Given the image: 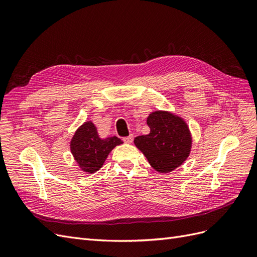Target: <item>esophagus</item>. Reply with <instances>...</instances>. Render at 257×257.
<instances>
[{
    "instance_id": "obj_1",
    "label": "esophagus",
    "mask_w": 257,
    "mask_h": 257,
    "mask_svg": "<svg viewBox=\"0 0 257 257\" xmlns=\"http://www.w3.org/2000/svg\"><path fill=\"white\" fill-rule=\"evenodd\" d=\"M133 139H134L133 136H128V137L123 138V142L125 144H132V143H133Z\"/></svg>"
}]
</instances>
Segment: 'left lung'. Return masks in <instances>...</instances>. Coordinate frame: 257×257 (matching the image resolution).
<instances>
[{
    "instance_id": "8db88e82",
    "label": "left lung",
    "mask_w": 257,
    "mask_h": 257,
    "mask_svg": "<svg viewBox=\"0 0 257 257\" xmlns=\"http://www.w3.org/2000/svg\"><path fill=\"white\" fill-rule=\"evenodd\" d=\"M147 124L150 133L136 137L135 146L153 169L172 173L190 157L193 139L188 123L172 111L155 110L148 115Z\"/></svg>"
}]
</instances>
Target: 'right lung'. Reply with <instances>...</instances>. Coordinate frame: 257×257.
<instances>
[{
	"mask_svg": "<svg viewBox=\"0 0 257 257\" xmlns=\"http://www.w3.org/2000/svg\"><path fill=\"white\" fill-rule=\"evenodd\" d=\"M123 142L116 136L100 138L95 124L85 121L76 130L69 149L78 167L85 174H94L103 167L108 155Z\"/></svg>",
	"mask_w": 257,
	"mask_h": 257,
	"instance_id": "add662e5",
	"label": "right lung"
}]
</instances>
